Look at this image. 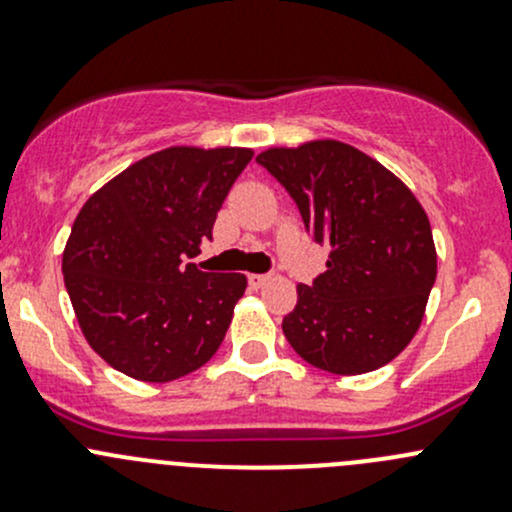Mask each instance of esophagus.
Segmentation results:
<instances>
[{"label":"esophagus","instance_id":"1","mask_svg":"<svg viewBox=\"0 0 512 512\" xmlns=\"http://www.w3.org/2000/svg\"><path fill=\"white\" fill-rule=\"evenodd\" d=\"M270 280H272L270 275H250V277H247V282H250L252 289H262Z\"/></svg>","mask_w":512,"mask_h":512}]
</instances>
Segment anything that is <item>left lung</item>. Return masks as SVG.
<instances>
[{
  "instance_id": "obj_1",
  "label": "left lung",
  "mask_w": 512,
  "mask_h": 512,
  "mask_svg": "<svg viewBox=\"0 0 512 512\" xmlns=\"http://www.w3.org/2000/svg\"><path fill=\"white\" fill-rule=\"evenodd\" d=\"M257 163L292 195L327 272L297 287L282 319L292 349L332 374L389 364L421 327L436 282L431 223L416 195L379 160L339 141L270 148Z\"/></svg>"
}]
</instances>
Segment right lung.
<instances>
[{
  "label": "right lung",
  "mask_w": 512,
  "mask_h": 512,
  "mask_svg": "<svg viewBox=\"0 0 512 512\" xmlns=\"http://www.w3.org/2000/svg\"><path fill=\"white\" fill-rule=\"evenodd\" d=\"M250 160V148H165L108 180L76 215L64 285L86 342L113 369L163 384L218 352L247 277L188 260L213 237Z\"/></svg>",
  "instance_id": "right-lung-1"
}]
</instances>
